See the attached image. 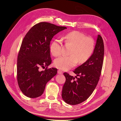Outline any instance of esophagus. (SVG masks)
Returning a JSON list of instances; mask_svg holds the SVG:
<instances>
[{
  "label": "esophagus",
  "instance_id": "1",
  "mask_svg": "<svg viewBox=\"0 0 121 121\" xmlns=\"http://www.w3.org/2000/svg\"><path fill=\"white\" fill-rule=\"evenodd\" d=\"M57 73H58V74H63L62 71L61 70H58Z\"/></svg>",
  "mask_w": 121,
  "mask_h": 121
}]
</instances>
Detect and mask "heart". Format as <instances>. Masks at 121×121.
<instances>
[{"instance_id":"1","label":"heart","mask_w":121,"mask_h":121,"mask_svg":"<svg viewBox=\"0 0 121 121\" xmlns=\"http://www.w3.org/2000/svg\"><path fill=\"white\" fill-rule=\"evenodd\" d=\"M65 44L71 45L69 56H62L56 58L54 65L63 70H67L79 64L86 62L91 57L95 48V42L91 37H87L79 31L74 30L67 33L64 36ZM50 51L54 56H58L62 53V43L59 39H55L51 43Z\"/></svg>"}]
</instances>
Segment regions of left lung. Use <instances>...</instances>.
<instances>
[{
  "instance_id": "8db88e82",
  "label": "left lung",
  "mask_w": 121,
  "mask_h": 121,
  "mask_svg": "<svg viewBox=\"0 0 121 121\" xmlns=\"http://www.w3.org/2000/svg\"><path fill=\"white\" fill-rule=\"evenodd\" d=\"M104 53L103 39L98 35L93 54L88 61L73 71L77 76L73 77L66 72L64 73L65 82L63 87L62 97L67 104H79L91 95L99 79Z\"/></svg>"
}]
</instances>
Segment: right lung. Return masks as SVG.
<instances>
[{
	"label": "right lung",
	"instance_id": "right-lung-1",
	"mask_svg": "<svg viewBox=\"0 0 121 121\" xmlns=\"http://www.w3.org/2000/svg\"><path fill=\"white\" fill-rule=\"evenodd\" d=\"M66 28L41 22L26 33L17 59V81L26 96L30 98L41 96L46 83L56 75L57 68H48L52 62L50 42L56 34ZM41 67H46L44 71L39 70Z\"/></svg>",
	"mask_w": 121,
	"mask_h": 121
}]
</instances>
